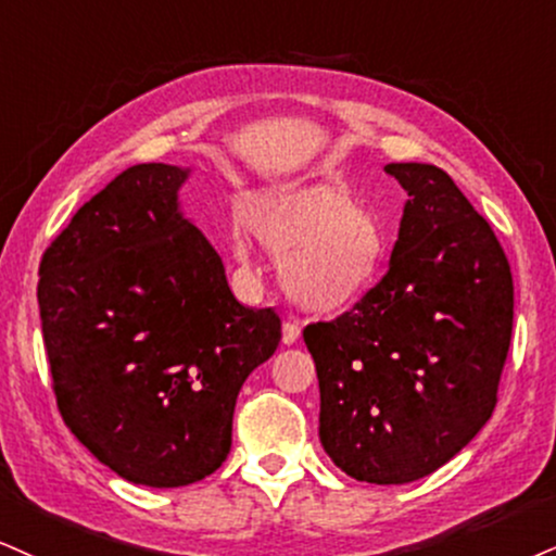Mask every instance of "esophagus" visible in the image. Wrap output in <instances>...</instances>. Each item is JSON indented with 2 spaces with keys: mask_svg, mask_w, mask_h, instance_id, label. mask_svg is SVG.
I'll return each mask as SVG.
<instances>
[{
  "mask_svg": "<svg viewBox=\"0 0 556 556\" xmlns=\"http://www.w3.org/2000/svg\"><path fill=\"white\" fill-rule=\"evenodd\" d=\"M299 325L296 321H283V345H293V342L299 340Z\"/></svg>",
  "mask_w": 556,
  "mask_h": 556,
  "instance_id": "esophagus-1",
  "label": "esophagus"
}]
</instances>
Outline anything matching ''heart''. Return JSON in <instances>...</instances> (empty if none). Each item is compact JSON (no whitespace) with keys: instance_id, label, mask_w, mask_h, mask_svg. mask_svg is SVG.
Masks as SVG:
<instances>
[{"instance_id":"heart-1","label":"heart","mask_w":556,"mask_h":556,"mask_svg":"<svg viewBox=\"0 0 556 556\" xmlns=\"http://www.w3.org/2000/svg\"><path fill=\"white\" fill-rule=\"evenodd\" d=\"M250 237L280 263L283 289L301 309L340 314L379 283L387 260V231L379 216L327 185L263 193L242 205ZM231 252L247 263L244 231H235Z\"/></svg>"}]
</instances>
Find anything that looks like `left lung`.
Masks as SVG:
<instances>
[{
	"label": "left lung",
	"instance_id": "8db88e82",
	"mask_svg": "<svg viewBox=\"0 0 556 556\" xmlns=\"http://www.w3.org/2000/svg\"><path fill=\"white\" fill-rule=\"evenodd\" d=\"M407 190L389 270L304 327L319 441L358 482H415L492 417L513 332V276L492 226L435 164L392 162Z\"/></svg>",
	"mask_w": 556,
	"mask_h": 556
}]
</instances>
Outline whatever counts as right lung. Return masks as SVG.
<instances>
[{"mask_svg": "<svg viewBox=\"0 0 556 556\" xmlns=\"http://www.w3.org/2000/svg\"><path fill=\"white\" fill-rule=\"evenodd\" d=\"M190 169L128 167L40 260L38 306L59 413L115 475L182 488L231 448L237 394L276 353L280 317L239 304L182 216Z\"/></svg>", "mask_w": 556, "mask_h": 556, "instance_id": "obj_1", "label": "right lung"}]
</instances>
